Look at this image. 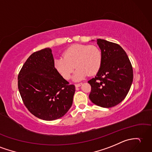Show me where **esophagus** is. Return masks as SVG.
<instances>
[{
  "label": "esophagus",
  "instance_id": "1",
  "mask_svg": "<svg viewBox=\"0 0 152 152\" xmlns=\"http://www.w3.org/2000/svg\"><path fill=\"white\" fill-rule=\"evenodd\" d=\"M82 85V83H76V84H75V86H76V87H80V86H81Z\"/></svg>",
  "mask_w": 152,
  "mask_h": 152
}]
</instances>
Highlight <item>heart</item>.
<instances>
[{"instance_id": "b5f03b06", "label": "heart", "mask_w": 152, "mask_h": 152, "mask_svg": "<svg viewBox=\"0 0 152 152\" xmlns=\"http://www.w3.org/2000/svg\"><path fill=\"white\" fill-rule=\"evenodd\" d=\"M102 63L100 50L96 46L76 44L69 47L61 57L54 59L56 70L65 80L70 79L75 67V80L93 76L99 71Z\"/></svg>"}]
</instances>
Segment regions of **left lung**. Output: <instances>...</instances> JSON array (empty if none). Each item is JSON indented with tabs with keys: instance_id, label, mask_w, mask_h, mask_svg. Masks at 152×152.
Listing matches in <instances>:
<instances>
[{
	"instance_id": "obj_1",
	"label": "left lung",
	"mask_w": 152,
	"mask_h": 152,
	"mask_svg": "<svg viewBox=\"0 0 152 152\" xmlns=\"http://www.w3.org/2000/svg\"><path fill=\"white\" fill-rule=\"evenodd\" d=\"M97 43L102 63L96 76L88 81L91 86L89 96L93 104L109 108L121 103L128 94L133 82V67L119 45L101 39Z\"/></svg>"
}]
</instances>
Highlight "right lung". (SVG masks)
I'll use <instances>...</instances> for the list:
<instances>
[{"label": "right lung", "mask_w": 152, "mask_h": 152, "mask_svg": "<svg viewBox=\"0 0 152 152\" xmlns=\"http://www.w3.org/2000/svg\"><path fill=\"white\" fill-rule=\"evenodd\" d=\"M18 89L31 114L45 121L64 116L71 107L75 86L69 84L55 68L50 48L34 52L18 75Z\"/></svg>", "instance_id": "right-lung-1"}]
</instances>
